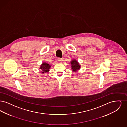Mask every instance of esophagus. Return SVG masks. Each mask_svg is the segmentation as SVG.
Returning a JSON list of instances; mask_svg holds the SVG:
<instances>
[{
  "instance_id": "esophagus-1",
  "label": "esophagus",
  "mask_w": 127,
  "mask_h": 127,
  "mask_svg": "<svg viewBox=\"0 0 127 127\" xmlns=\"http://www.w3.org/2000/svg\"><path fill=\"white\" fill-rule=\"evenodd\" d=\"M58 61L60 62H61L62 61V59L61 58H58Z\"/></svg>"
}]
</instances>
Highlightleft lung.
Masks as SVG:
<instances>
[{"label":"left lung","mask_w":127,"mask_h":127,"mask_svg":"<svg viewBox=\"0 0 127 127\" xmlns=\"http://www.w3.org/2000/svg\"><path fill=\"white\" fill-rule=\"evenodd\" d=\"M70 63L71 64V69L72 71L77 72L79 69H80V65L76 60L73 59L70 61Z\"/></svg>","instance_id":"1"}]
</instances>
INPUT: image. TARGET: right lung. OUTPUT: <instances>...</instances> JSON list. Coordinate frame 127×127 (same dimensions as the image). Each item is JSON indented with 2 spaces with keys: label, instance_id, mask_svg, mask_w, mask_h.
Returning <instances> with one entry per match:
<instances>
[{
  "label": "right lung",
  "instance_id": "right-lung-1",
  "mask_svg": "<svg viewBox=\"0 0 127 127\" xmlns=\"http://www.w3.org/2000/svg\"><path fill=\"white\" fill-rule=\"evenodd\" d=\"M51 66L49 65L48 63L44 62H43L42 64L40 65V68L42 71H41L42 74L46 73V72H48L49 71V69L50 68Z\"/></svg>",
  "mask_w": 127,
  "mask_h": 127
}]
</instances>
